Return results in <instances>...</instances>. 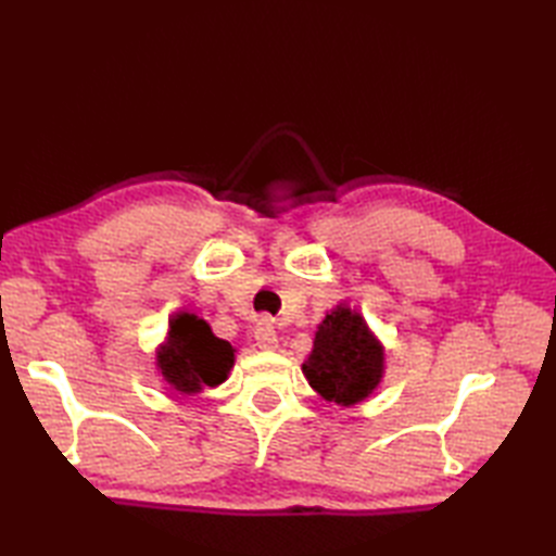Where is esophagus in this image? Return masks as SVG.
Listing matches in <instances>:
<instances>
[{
    "label": "esophagus",
    "instance_id": "esophagus-1",
    "mask_svg": "<svg viewBox=\"0 0 556 556\" xmlns=\"http://www.w3.org/2000/svg\"><path fill=\"white\" fill-rule=\"evenodd\" d=\"M255 343H257L260 350H276L278 333H276L271 323H266V319H262V323L257 325V329H255Z\"/></svg>",
    "mask_w": 556,
    "mask_h": 556
}]
</instances>
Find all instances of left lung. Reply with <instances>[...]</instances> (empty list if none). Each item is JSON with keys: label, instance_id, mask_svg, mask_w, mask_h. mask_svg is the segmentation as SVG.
<instances>
[{"label": "left lung", "instance_id": "8db88e82", "mask_svg": "<svg viewBox=\"0 0 556 556\" xmlns=\"http://www.w3.org/2000/svg\"><path fill=\"white\" fill-rule=\"evenodd\" d=\"M301 371L325 401L355 406L380 384L384 350L359 311L339 306L317 327L313 352Z\"/></svg>", "mask_w": 556, "mask_h": 556}]
</instances>
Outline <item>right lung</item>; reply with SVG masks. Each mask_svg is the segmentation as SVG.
<instances>
[{
  "label": "right lung",
  "instance_id": "add662e5",
  "mask_svg": "<svg viewBox=\"0 0 556 556\" xmlns=\"http://www.w3.org/2000/svg\"><path fill=\"white\" fill-rule=\"evenodd\" d=\"M233 366V348L217 339L206 319L178 313L157 348V371L180 394H199L223 384Z\"/></svg>",
  "mask_w": 556,
  "mask_h": 556
}]
</instances>
